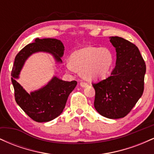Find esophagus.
<instances>
[{
    "label": "esophagus",
    "mask_w": 154,
    "mask_h": 154,
    "mask_svg": "<svg viewBox=\"0 0 154 154\" xmlns=\"http://www.w3.org/2000/svg\"><path fill=\"white\" fill-rule=\"evenodd\" d=\"M80 86L82 88H86V87H88V83H86V82H80Z\"/></svg>",
    "instance_id": "obj_1"
}]
</instances>
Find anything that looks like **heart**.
Wrapping results in <instances>:
<instances>
[{"mask_svg":"<svg viewBox=\"0 0 154 154\" xmlns=\"http://www.w3.org/2000/svg\"><path fill=\"white\" fill-rule=\"evenodd\" d=\"M114 65V54L109 48L88 46L74 51L65 67L68 71H81L83 78L98 80L106 77Z\"/></svg>","mask_w":154,"mask_h":154,"instance_id":"1","label":"heart"}]
</instances>
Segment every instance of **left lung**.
I'll list each match as a JSON object with an SVG mask.
<instances>
[{"instance_id": "8db88e82", "label": "left lung", "mask_w": 154, "mask_h": 154, "mask_svg": "<svg viewBox=\"0 0 154 154\" xmlns=\"http://www.w3.org/2000/svg\"><path fill=\"white\" fill-rule=\"evenodd\" d=\"M116 53V66L107 78L93 83L95 110L109 119L125 117L144 90L146 63L135 45L120 37H110Z\"/></svg>"}]
</instances>
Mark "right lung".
<instances>
[{
  "label": "right lung",
  "mask_w": 154,
  "mask_h": 154,
  "mask_svg": "<svg viewBox=\"0 0 154 154\" xmlns=\"http://www.w3.org/2000/svg\"><path fill=\"white\" fill-rule=\"evenodd\" d=\"M46 53L54 57L56 63H61L64 46L61 40L55 38H36L28 44L16 56L11 72V82L14 88L17 104L31 119L38 122H47L62 113L71 92L75 89L76 81H64L54 76L46 85L38 90L27 93L17 79L29 56L37 53Z\"/></svg>",
  "instance_id": "add662e5"
}]
</instances>
